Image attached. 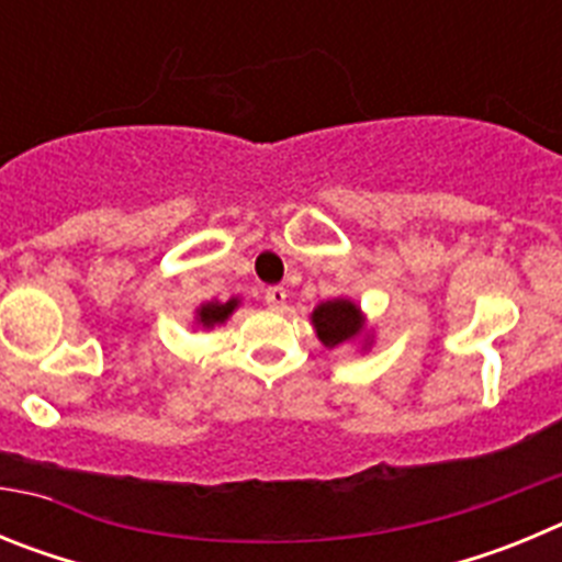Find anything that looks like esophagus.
<instances>
[{
  "instance_id": "esophagus-1",
  "label": "esophagus",
  "mask_w": 562,
  "mask_h": 562,
  "mask_svg": "<svg viewBox=\"0 0 562 562\" xmlns=\"http://www.w3.org/2000/svg\"><path fill=\"white\" fill-rule=\"evenodd\" d=\"M265 301H267V306H270V310H284V304H286V290L284 286H267L265 290Z\"/></svg>"
}]
</instances>
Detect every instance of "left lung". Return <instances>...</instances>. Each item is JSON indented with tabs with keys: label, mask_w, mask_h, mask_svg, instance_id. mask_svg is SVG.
Wrapping results in <instances>:
<instances>
[{
	"label": "left lung",
	"mask_w": 562,
	"mask_h": 562,
	"mask_svg": "<svg viewBox=\"0 0 562 562\" xmlns=\"http://www.w3.org/2000/svg\"><path fill=\"white\" fill-rule=\"evenodd\" d=\"M312 324L326 346H340L362 329V317L351 301H326L312 312Z\"/></svg>",
	"instance_id": "left-lung-1"
}]
</instances>
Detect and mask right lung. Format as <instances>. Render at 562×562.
Listing matches in <instances>:
<instances>
[{
	"instance_id": "right-lung-1",
	"label": "right lung",
	"mask_w": 562,
	"mask_h": 562,
	"mask_svg": "<svg viewBox=\"0 0 562 562\" xmlns=\"http://www.w3.org/2000/svg\"><path fill=\"white\" fill-rule=\"evenodd\" d=\"M236 297L233 301H227V304H205L200 310V324L202 326H213V324H225L227 315H231L233 310H236Z\"/></svg>"
}]
</instances>
